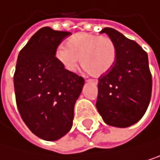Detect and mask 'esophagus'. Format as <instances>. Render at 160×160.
<instances>
[{"label": "esophagus", "mask_w": 160, "mask_h": 160, "mask_svg": "<svg viewBox=\"0 0 160 160\" xmlns=\"http://www.w3.org/2000/svg\"><path fill=\"white\" fill-rule=\"evenodd\" d=\"M91 81H92V82H93V83H95V84L97 83V81H96V80H93V79H91Z\"/></svg>", "instance_id": "34e87169"}]
</instances>
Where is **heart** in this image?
<instances>
[{
	"instance_id": "b5f03b06",
	"label": "heart",
	"mask_w": 160,
	"mask_h": 160,
	"mask_svg": "<svg viewBox=\"0 0 160 160\" xmlns=\"http://www.w3.org/2000/svg\"><path fill=\"white\" fill-rule=\"evenodd\" d=\"M66 47H59L55 56L70 72L76 71L80 59L82 68L90 75L101 76L112 68L116 59L115 43L106 35L79 32L68 39Z\"/></svg>"
}]
</instances>
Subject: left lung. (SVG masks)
I'll use <instances>...</instances> for the list:
<instances>
[{
  "mask_svg": "<svg viewBox=\"0 0 160 160\" xmlns=\"http://www.w3.org/2000/svg\"><path fill=\"white\" fill-rule=\"evenodd\" d=\"M116 46L112 68L98 78L96 108L110 126L126 128L144 115L152 94V74L147 52L117 30L105 28Z\"/></svg>",
  "mask_w": 160,
  "mask_h": 160,
  "instance_id": "8db88e82",
  "label": "left lung"
}]
</instances>
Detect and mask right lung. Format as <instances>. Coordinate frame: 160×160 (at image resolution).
<instances>
[{
  "instance_id": "obj_1",
  "label": "right lung",
  "mask_w": 160,
  "mask_h": 160,
  "mask_svg": "<svg viewBox=\"0 0 160 160\" xmlns=\"http://www.w3.org/2000/svg\"><path fill=\"white\" fill-rule=\"evenodd\" d=\"M70 34L48 27L39 29L21 49L14 72L20 115L35 135L48 141L70 130L74 104L85 82L55 56L60 43Z\"/></svg>"
}]
</instances>
